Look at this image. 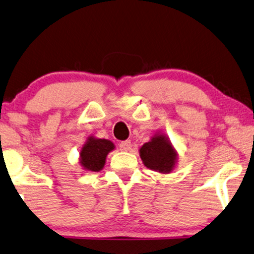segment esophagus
Returning <instances> with one entry per match:
<instances>
[{
	"instance_id": "34e87169",
	"label": "esophagus",
	"mask_w": 254,
	"mask_h": 254,
	"mask_svg": "<svg viewBox=\"0 0 254 254\" xmlns=\"http://www.w3.org/2000/svg\"><path fill=\"white\" fill-rule=\"evenodd\" d=\"M121 151H129L131 148V141L130 140H123L120 143Z\"/></svg>"
}]
</instances>
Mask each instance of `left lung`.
Returning <instances> with one entry per match:
<instances>
[{"label": "left lung", "instance_id": "8db88e82", "mask_svg": "<svg viewBox=\"0 0 254 254\" xmlns=\"http://www.w3.org/2000/svg\"><path fill=\"white\" fill-rule=\"evenodd\" d=\"M144 165L159 173H171L177 162V152L165 134L157 133L139 150Z\"/></svg>", "mask_w": 254, "mask_h": 254}]
</instances>
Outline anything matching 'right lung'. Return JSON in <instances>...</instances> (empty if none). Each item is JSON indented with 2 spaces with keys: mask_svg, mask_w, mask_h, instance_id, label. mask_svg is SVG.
Returning a JSON list of instances; mask_svg holds the SVG:
<instances>
[{
  "mask_svg": "<svg viewBox=\"0 0 254 254\" xmlns=\"http://www.w3.org/2000/svg\"><path fill=\"white\" fill-rule=\"evenodd\" d=\"M114 144L108 139L89 137L80 151V164L84 170L100 172L106 164V158L114 150Z\"/></svg>",
  "mask_w": 254,
  "mask_h": 254,
  "instance_id": "add662e5",
  "label": "right lung"
}]
</instances>
